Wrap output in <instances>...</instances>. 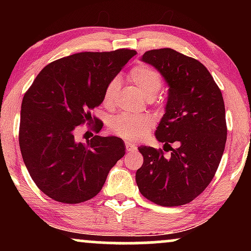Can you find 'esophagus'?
Listing matches in <instances>:
<instances>
[{
    "label": "esophagus",
    "mask_w": 251,
    "mask_h": 251,
    "mask_svg": "<svg viewBox=\"0 0 251 251\" xmlns=\"http://www.w3.org/2000/svg\"><path fill=\"white\" fill-rule=\"evenodd\" d=\"M125 145H126V151L127 152H132V151H135V150H137V146L133 145V144L129 143V142H126Z\"/></svg>",
    "instance_id": "34e87169"
}]
</instances>
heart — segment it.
I'll return each mask as SVG.
<instances>
[{
    "instance_id": "b5f03b06",
    "label": "heart",
    "mask_w": 251,
    "mask_h": 251,
    "mask_svg": "<svg viewBox=\"0 0 251 251\" xmlns=\"http://www.w3.org/2000/svg\"><path fill=\"white\" fill-rule=\"evenodd\" d=\"M129 80L148 99H153L163 88V79L160 74L146 65H139L132 68L129 72ZM118 88H119V79L114 77L107 83L103 91V105L111 106L113 103ZM152 126H153V119L148 114L135 116L129 113H120L108 122V127L113 133L124 139L131 140L142 138Z\"/></svg>"
}]
</instances>
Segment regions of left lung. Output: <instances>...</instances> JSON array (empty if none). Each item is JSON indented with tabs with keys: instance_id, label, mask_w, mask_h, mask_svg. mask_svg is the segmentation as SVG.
Wrapping results in <instances>:
<instances>
[{
	"instance_id": "left-lung-1",
	"label": "left lung",
	"mask_w": 251,
	"mask_h": 251,
	"mask_svg": "<svg viewBox=\"0 0 251 251\" xmlns=\"http://www.w3.org/2000/svg\"><path fill=\"white\" fill-rule=\"evenodd\" d=\"M142 61L153 66L169 86L155 138L171 154L165 157L163 150L151 146L138 148L144 163L135 181L140 194L158 205L188 204L212 180L226 148L222 92L203 63L171 48L146 51Z\"/></svg>"
}]
</instances>
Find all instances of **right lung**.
I'll return each mask as SVG.
<instances>
[{"mask_svg": "<svg viewBox=\"0 0 251 251\" xmlns=\"http://www.w3.org/2000/svg\"><path fill=\"white\" fill-rule=\"evenodd\" d=\"M133 50L83 51L46 66L25 92L19 143L25 168L36 186L51 200L77 204L97 196L109 170L125 154L123 139L94 135L76 142L77 126L87 123L97 133L101 122L91 111Z\"/></svg>", "mask_w": 251, "mask_h": 251, "instance_id": "right-lung-1", "label": "right lung"}]
</instances>
